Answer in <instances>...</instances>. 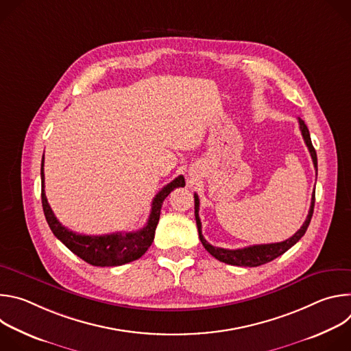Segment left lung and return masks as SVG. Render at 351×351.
Returning a JSON list of instances; mask_svg holds the SVG:
<instances>
[{"label":"left lung","instance_id":"obj_1","mask_svg":"<svg viewBox=\"0 0 351 351\" xmlns=\"http://www.w3.org/2000/svg\"><path fill=\"white\" fill-rule=\"evenodd\" d=\"M298 125H300V130H302L303 138H304V141H306V144L308 147V152H310L313 162H314V168H315V171H318V167H317V153H315V148L313 147V143H311L308 128L304 123V121L300 119V118H298ZM314 204H315V191L313 193V197H311V207H310L307 219L304 221L303 226L300 228L287 240L280 241V243H271V244H256V245H250V247L237 248V250H228V248L214 247V245H211L204 239V236L202 233V222H199V217H198L199 202H198V195L197 194H194V215H195V223H197L199 240H202L203 245L206 247V250L213 257H215L217 260H219V261H222L225 264H229V265L258 267V265L267 264V263L275 260L276 257L282 256L283 253H286L290 247H293L300 239L304 236V233L307 232V228H308V225L311 222V218H313Z\"/></svg>","mask_w":351,"mask_h":351}]
</instances>
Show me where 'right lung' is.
Returning a JSON list of instances; mask_svg holds the SVG:
<instances>
[{"instance_id": "add662e5", "label": "right lung", "mask_w": 351, "mask_h": 351, "mask_svg": "<svg viewBox=\"0 0 351 351\" xmlns=\"http://www.w3.org/2000/svg\"><path fill=\"white\" fill-rule=\"evenodd\" d=\"M44 156L41 160V203L43 211L49 229L54 236L61 240L73 254L80 257L94 267H118L134 260H138L152 245L156 234V228L160 221L161 207L168 194L176 189L184 186V178L180 175L161 189L153 199L152 213L145 226L136 232H117L101 236L79 234L65 228L54 215L49 207L44 193Z\"/></svg>"}]
</instances>
